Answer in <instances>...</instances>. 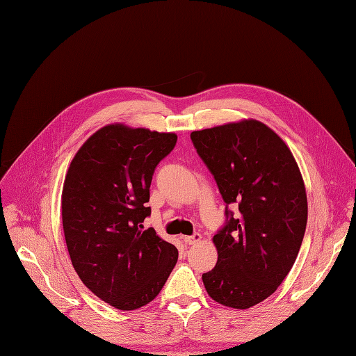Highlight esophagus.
Here are the masks:
<instances>
[{"mask_svg":"<svg viewBox=\"0 0 356 356\" xmlns=\"http://www.w3.org/2000/svg\"><path fill=\"white\" fill-rule=\"evenodd\" d=\"M200 240H202V236H200L199 233H195L193 236H189V237H183V241L189 244V245H193V244H197Z\"/></svg>","mask_w":356,"mask_h":356,"instance_id":"1","label":"esophagus"}]
</instances>
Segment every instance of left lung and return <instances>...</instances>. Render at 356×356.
<instances>
[{"mask_svg":"<svg viewBox=\"0 0 356 356\" xmlns=\"http://www.w3.org/2000/svg\"><path fill=\"white\" fill-rule=\"evenodd\" d=\"M191 140L227 204L212 238L218 260L204 285L216 302L250 308L272 296L298 256L307 225L300 168L281 138L254 119L195 131Z\"/></svg>","mask_w":356,"mask_h":356,"instance_id":"1","label":"left lung"}]
</instances>
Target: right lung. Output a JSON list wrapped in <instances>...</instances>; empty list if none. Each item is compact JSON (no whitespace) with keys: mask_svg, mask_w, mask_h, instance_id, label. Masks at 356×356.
Returning a JSON list of instances; mask_svg holds the SVG:
<instances>
[{"mask_svg":"<svg viewBox=\"0 0 356 356\" xmlns=\"http://www.w3.org/2000/svg\"><path fill=\"white\" fill-rule=\"evenodd\" d=\"M176 143V134L107 125L83 144L65 176L60 204L72 266L95 296L123 312L156 298L179 257L143 224L154 170Z\"/></svg>","mask_w":356,"mask_h":356,"instance_id":"right-lung-1","label":"right lung"}]
</instances>
